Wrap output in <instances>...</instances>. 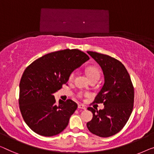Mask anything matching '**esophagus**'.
<instances>
[{"label":"esophagus","instance_id":"obj_1","mask_svg":"<svg viewBox=\"0 0 154 154\" xmlns=\"http://www.w3.org/2000/svg\"><path fill=\"white\" fill-rule=\"evenodd\" d=\"M78 109L86 110V106H85L84 104H79V105H78Z\"/></svg>","mask_w":154,"mask_h":154}]
</instances>
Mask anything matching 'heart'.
<instances>
[{"label":"heart","mask_w":154,"mask_h":154,"mask_svg":"<svg viewBox=\"0 0 154 154\" xmlns=\"http://www.w3.org/2000/svg\"><path fill=\"white\" fill-rule=\"evenodd\" d=\"M86 74L88 75V77L89 79H91L92 77H100V72L98 70L97 68H96L95 67H88L86 70ZM75 77V72H72L70 73V76H69V80L70 81H72L74 79ZM88 93H78V96L79 97H82L83 96H88Z\"/></svg>","instance_id":"obj_1"}]
</instances>
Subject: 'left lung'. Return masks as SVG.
Instances as JSON below:
<instances>
[{"label":"left lung","instance_id":"left-lung-1","mask_svg":"<svg viewBox=\"0 0 154 154\" xmlns=\"http://www.w3.org/2000/svg\"><path fill=\"white\" fill-rule=\"evenodd\" d=\"M102 68L104 84L93 103H103L104 109L88 107L93 114L87 128L96 136L107 137L122 129L134 108V88L125 66L118 59L106 54L88 52Z\"/></svg>","mask_w":154,"mask_h":154}]
</instances>
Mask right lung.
Returning a JSON list of instances; mask_svg holds the SVG:
<instances>
[{
	"mask_svg": "<svg viewBox=\"0 0 154 154\" xmlns=\"http://www.w3.org/2000/svg\"><path fill=\"white\" fill-rule=\"evenodd\" d=\"M89 59L77 49H66L47 54L25 70L19 84L18 104L27 126L36 134L53 136L60 134L77 109L72 100L56 103L53 94L62 88L71 72Z\"/></svg>",
	"mask_w": 154,
	"mask_h": 154,
	"instance_id": "right-lung-1",
	"label": "right lung"
}]
</instances>
